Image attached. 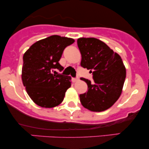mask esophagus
Returning <instances> with one entry per match:
<instances>
[{
    "label": "esophagus",
    "instance_id": "34e87169",
    "mask_svg": "<svg viewBox=\"0 0 149 149\" xmlns=\"http://www.w3.org/2000/svg\"><path fill=\"white\" fill-rule=\"evenodd\" d=\"M78 80H79V79H78V78H72V81H73V83H76V82H77V81H78Z\"/></svg>",
    "mask_w": 149,
    "mask_h": 149
}]
</instances>
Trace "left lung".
Wrapping results in <instances>:
<instances>
[{"instance_id":"obj_1","label":"left lung","mask_w":149,"mask_h":149,"mask_svg":"<svg viewBox=\"0 0 149 149\" xmlns=\"http://www.w3.org/2000/svg\"><path fill=\"white\" fill-rule=\"evenodd\" d=\"M81 54L80 65L93 73L94 83L80 78L88 90L80 95L81 104L94 112L111 107L119 99L126 77L125 66L120 56L105 42L95 38H80L77 40Z\"/></svg>"}]
</instances>
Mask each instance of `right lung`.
Here are the masks:
<instances>
[{
	"instance_id": "right-lung-1",
	"label": "right lung",
	"mask_w": 149,
	"mask_h": 149,
	"mask_svg": "<svg viewBox=\"0 0 149 149\" xmlns=\"http://www.w3.org/2000/svg\"><path fill=\"white\" fill-rule=\"evenodd\" d=\"M74 39L51 36L33 43L23 56L22 80L33 102L42 108H53L64 100L71 85V76L53 74L54 69L62 71L59 64L64 49Z\"/></svg>"
}]
</instances>
